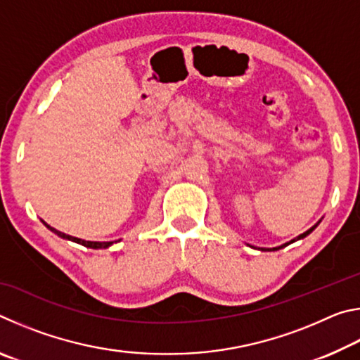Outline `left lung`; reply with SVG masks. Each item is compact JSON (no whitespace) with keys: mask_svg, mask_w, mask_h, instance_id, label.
I'll list each match as a JSON object with an SVG mask.
<instances>
[{"mask_svg":"<svg viewBox=\"0 0 360 360\" xmlns=\"http://www.w3.org/2000/svg\"><path fill=\"white\" fill-rule=\"evenodd\" d=\"M314 227H316V225H314ZM314 227H311V229H309V230H307V231H304V233H302V235H298V236H297V240H300V238H304V236H307V235H309V233H311V231L314 230ZM297 240H292L290 243H294V241H297ZM288 245H289V243H288ZM288 245H284V246H288ZM284 246H279V248H275V249H273V251H278V249H281V248H284ZM264 251H265V249H264ZM270 251H271V249H270Z\"/></svg>","mask_w":360,"mask_h":360,"instance_id":"left-lung-1","label":"left lung"}]
</instances>
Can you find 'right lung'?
<instances>
[{
	"label": "right lung",
	"mask_w": 360,
	"mask_h": 360,
	"mask_svg": "<svg viewBox=\"0 0 360 360\" xmlns=\"http://www.w3.org/2000/svg\"><path fill=\"white\" fill-rule=\"evenodd\" d=\"M46 224V222H44ZM47 225V224H46ZM47 229H51L53 233H57L58 236H62V238H65V240H71V241H75V243H79V245H82V246H85V248H92V249H101V248H108V246H111L112 245V241H109V243H100V241H85V240H81V238H75V236H70V235H66V233H62V231H58V230H56V229H52L51 225H47Z\"/></svg>",
	"instance_id": "right-lung-1"
}]
</instances>
